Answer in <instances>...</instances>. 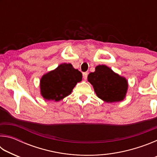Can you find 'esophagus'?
Here are the masks:
<instances>
[{
	"mask_svg": "<svg viewBox=\"0 0 157 157\" xmlns=\"http://www.w3.org/2000/svg\"><path fill=\"white\" fill-rule=\"evenodd\" d=\"M87 76H88V73H86V72L83 73V78L84 79H87Z\"/></svg>",
	"mask_w": 157,
	"mask_h": 157,
	"instance_id": "1",
	"label": "esophagus"
}]
</instances>
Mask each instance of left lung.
Instances as JSON below:
<instances>
[{
    "label": "left lung",
    "mask_w": 157,
    "mask_h": 157,
    "mask_svg": "<svg viewBox=\"0 0 157 157\" xmlns=\"http://www.w3.org/2000/svg\"><path fill=\"white\" fill-rule=\"evenodd\" d=\"M88 81L94 86L98 97L107 102H118L124 99L127 82L105 65H99L88 75Z\"/></svg>",
    "instance_id": "left-lung-1"
}]
</instances>
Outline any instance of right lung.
I'll list each match as a JSON object with an SVG mask.
<instances>
[{
    "label": "right lung",
    "mask_w": 157,
    "mask_h": 157,
    "mask_svg": "<svg viewBox=\"0 0 157 157\" xmlns=\"http://www.w3.org/2000/svg\"><path fill=\"white\" fill-rule=\"evenodd\" d=\"M82 74L71 63H62L54 71L44 75L41 79L42 96L46 100L59 101L70 95Z\"/></svg>",
    "instance_id": "right-lung-1"
}]
</instances>
